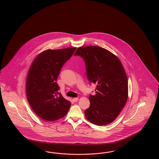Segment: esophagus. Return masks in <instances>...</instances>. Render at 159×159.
Returning <instances> with one entry per match:
<instances>
[{"label": "esophagus", "mask_w": 159, "mask_h": 159, "mask_svg": "<svg viewBox=\"0 0 159 159\" xmlns=\"http://www.w3.org/2000/svg\"><path fill=\"white\" fill-rule=\"evenodd\" d=\"M78 98H73V101L74 102H77V101H78Z\"/></svg>", "instance_id": "esophagus-1"}]
</instances>
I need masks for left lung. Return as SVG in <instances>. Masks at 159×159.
I'll use <instances>...</instances> for the list:
<instances>
[{
	"mask_svg": "<svg viewBox=\"0 0 159 159\" xmlns=\"http://www.w3.org/2000/svg\"><path fill=\"white\" fill-rule=\"evenodd\" d=\"M75 56L83 58L88 80L97 85L95 95L89 96L86 119L97 125L112 123L128 98V80L121 61L107 49L94 46L79 47Z\"/></svg>",
	"mask_w": 159,
	"mask_h": 159,
	"instance_id": "8db88e82",
	"label": "left lung"
}]
</instances>
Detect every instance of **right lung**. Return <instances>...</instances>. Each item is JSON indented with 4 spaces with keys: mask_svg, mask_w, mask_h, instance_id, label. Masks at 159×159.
Wrapping results in <instances>:
<instances>
[{
    "mask_svg": "<svg viewBox=\"0 0 159 159\" xmlns=\"http://www.w3.org/2000/svg\"><path fill=\"white\" fill-rule=\"evenodd\" d=\"M76 47L48 49L33 61L27 74L26 94L34 113L46 121L64 117L71 105L58 93L57 80L63 65L73 55Z\"/></svg>",
    "mask_w": 159,
    "mask_h": 159,
    "instance_id": "obj_1",
    "label": "right lung"
}]
</instances>
